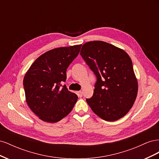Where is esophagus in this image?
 Listing matches in <instances>:
<instances>
[{
	"instance_id": "1",
	"label": "esophagus",
	"mask_w": 159,
	"mask_h": 159,
	"mask_svg": "<svg viewBox=\"0 0 159 159\" xmlns=\"http://www.w3.org/2000/svg\"><path fill=\"white\" fill-rule=\"evenodd\" d=\"M77 94H78V95L79 96V97H80V98H81L83 96V92L81 91H78V92H77Z\"/></svg>"
}]
</instances>
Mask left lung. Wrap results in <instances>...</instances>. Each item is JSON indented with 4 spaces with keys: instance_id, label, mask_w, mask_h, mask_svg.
I'll use <instances>...</instances> for the list:
<instances>
[{
    "instance_id": "left-lung-1",
    "label": "left lung",
    "mask_w": 159,
    "mask_h": 159,
    "mask_svg": "<svg viewBox=\"0 0 159 159\" xmlns=\"http://www.w3.org/2000/svg\"><path fill=\"white\" fill-rule=\"evenodd\" d=\"M80 55L96 76L93 96L86 102L105 121L125 116L136 99L138 84L132 61L124 50L103 41L88 42Z\"/></svg>"
}]
</instances>
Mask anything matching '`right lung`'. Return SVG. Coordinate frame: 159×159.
<instances>
[{
    "instance_id": "right-lung-1",
    "label": "right lung",
    "mask_w": 159,
    "mask_h": 159,
    "mask_svg": "<svg viewBox=\"0 0 159 159\" xmlns=\"http://www.w3.org/2000/svg\"><path fill=\"white\" fill-rule=\"evenodd\" d=\"M81 44L57 48L41 55L25 75L23 85L28 106L42 121L56 123L67 116L78 100L66 85V70Z\"/></svg>"
}]
</instances>
